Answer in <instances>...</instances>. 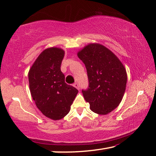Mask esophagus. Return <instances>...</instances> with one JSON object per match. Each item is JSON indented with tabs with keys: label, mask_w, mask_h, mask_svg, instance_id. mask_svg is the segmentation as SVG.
Wrapping results in <instances>:
<instances>
[{
	"label": "esophagus",
	"mask_w": 156,
	"mask_h": 156,
	"mask_svg": "<svg viewBox=\"0 0 156 156\" xmlns=\"http://www.w3.org/2000/svg\"><path fill=\"white\" fill-rule=\"evenodd\" d=\"M73 85H74V87H75V88H76V89H78V90L80 89V84H78V83H74Z\"/></svg>",
	"instance_id": "esophagus-1"
}]
</instances>
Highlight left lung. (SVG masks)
Here are the masks:
<instances>
[{"instance_id":"8db88e82","label":"left lung","mask_w":156,"mask_h":156,"mask_svg":"<svg viewBox=\"0 0 156 156\" xmlns=\"http://www.w3.org/2000/svg\"><path fill=\"white\" fill-rule=\"evenodd\" d=\"M86 67L89 88L82 90L93 112L106 115L121 103L126 90L127 73L119 59L105 46L87 44L77 52Z\"/></svg>"}]
</instances>
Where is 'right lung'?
<instances>
[{
  "label": "right lung",
  "instance_id": "1",
  "mask_svg": "<svg viewBox=\"0 0 156 156\" xmlns=\"http://www.w3.org/2000/svg\"><path fill=\"white\" fill-rule=\"evenodd\" d=\"M65 51L59 48H47L40 53L28 72L33 99L42 114L59 120L69 112L78 90L65 82L61 72Z\"/></svg>",
  "mask_w": 156,
  "mask_h": 156
}]
</instances>
